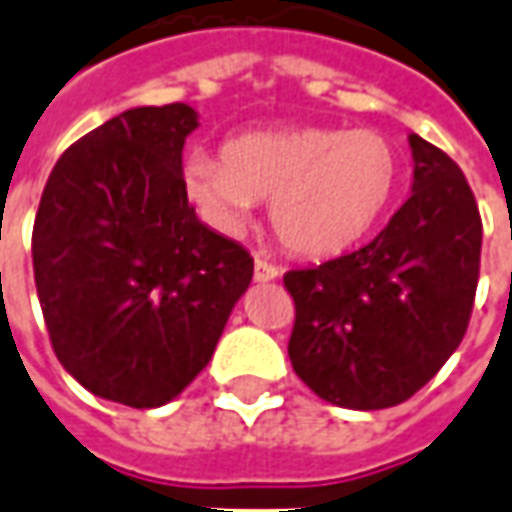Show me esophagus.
I'll return each mask as SVG.
<instances>
[{
    "mask_svg": "<svg viewBox=\"0 0 512 512\" xmlns=\"http://www.w3.org/2000/svg\"><path fill=\"white\" fill-rule=\"evenodd\" d=\"M280 277V268L274 266V263H268L263 257H257L255 260V282H271Z\"/></svg>",
    "mask_w": 512,
    "mask_h": 512,
    "instance_id": "1",
    "label": "esophagus"
}]
</instances>
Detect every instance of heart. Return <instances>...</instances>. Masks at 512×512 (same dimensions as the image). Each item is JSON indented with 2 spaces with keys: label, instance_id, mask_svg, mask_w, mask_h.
I'll use <instances>...</instances> for the list:
<instances>
[{
  "label": "heart",
  "instance_id": "1",
  "mask_svg": "<svg viewBox=\"0 0 512 512\" xmlns=\"http://www.w3.org/2000/svg\"><path fill=\"white\" fill-rule=\"evenodd\" d=\"M185 194L219 230L244 227L255 199L285 249L335 257L357 246L388 213L402 185V155L388 135L343 127L246 132L221 160L196 152L182 169Z\"/></svg>",
  "mask_w": 512,
  "mask_h": 512
}]
</instances>
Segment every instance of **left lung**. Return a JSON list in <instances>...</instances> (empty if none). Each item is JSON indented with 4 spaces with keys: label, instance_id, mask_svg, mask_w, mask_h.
Masks as SVG:
<instances>
[{
    "label": "left lung",
    "instance_id": "8db88e82",
    "mask_svg": "<svg viewBox=\"0 0 512 512\" xmlns=\"http://www.w3.org/2000/svg\"><path fill=\"white\" fill-rule=\"evenodd\" d=\"M413 194L363 249L285 274L288 357L310 391L349 410L410 399L466 335L482 221L452 157L410 135Z\"/></svg>",
    "mask_w": 512,
    "mask_h": 512
}]
</instances>
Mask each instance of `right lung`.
Listing matches in <instances>:
<instances>
[{
    "label": "right lung",
    "instance_id": "right-lung-1",
    "mask_svg": "<svg viewBox=\"0 0 512 512\" xmlns=\"http://www.w3.org/2000/svg\"><path fill=\"white\" fill-rule=\"evenodd\" d=\"M191 105L132 107L71 144L46 180L32 271L57 360L119 405L160 407L216 352L252 282L244 246L196 219Z\"/></svg>",
    "mask_w": 512,
    "mask_h": 512
}]
</instances>
